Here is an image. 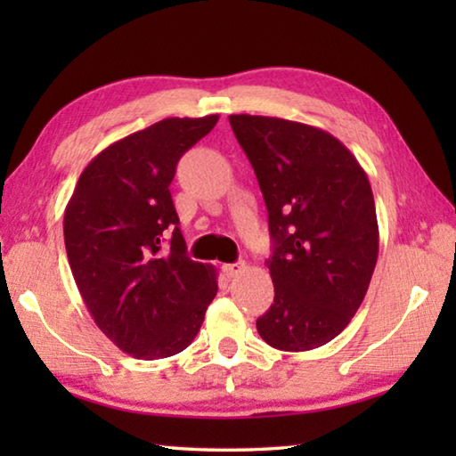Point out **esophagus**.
Listing matches in <instances>:
<instances>
[{
  "instance_id": "obj_1",
  "label": "esophagus",
  "mask_w": 456,
  "mask_h": 456,
  "mask_svg": "<svg viewBox=\"0 0 456 456\" xmlns=\"http://www.w3.org/2000/svg\"><path fill=\"white\" fill-rule=\"evenodd\" d=\"M245 269H247L245 261H237V264L223 265V273H225L227 277H237V275H241V273L245 272Z\"/></svg>"
}]
</instances>
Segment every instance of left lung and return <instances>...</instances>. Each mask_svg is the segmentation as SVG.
Returning a JSON list of instances; mask_svg holds the SVG:
<instances>
[{"label": "left lung", "mask_w": 456, "mask_h": 456, "mask_svg": "<svg viewBox=\"0 0 456 456\" xmlns=\"http://www.w3.org/2000/svg\"><path fill=\"white\" fill-rule=\"evenodd\" d=\"M231 128L264 192L275 297L259 336L285 352L320 348L348 326L378 259L370 181L356 157L322 128L231 114Z\"/></svg>", "instance_id": "1"}]
</instances>
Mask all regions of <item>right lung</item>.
<instances>
[{
	"label": "right lung",
	"mask_w": 456,
	"mask_h": 456,
	"mask_svg": "<svg viewBox=\"0 0 456 456\" xmlns=\"http://www.w3.org/2000/svg\"><path fill=\"white\" fill-rule=\"evenodd\" d=\"M217 114L165 118L106 146L84 168L64 211L78 291L102 334L138 360L183 352L217 296L213 265L184 253L171 183L176 163ZM173 228L172 247H162Z\"/></svg>",
	"instance_id": "right-lung-1"
}]
</instances>
